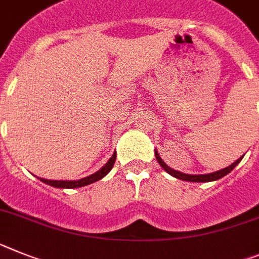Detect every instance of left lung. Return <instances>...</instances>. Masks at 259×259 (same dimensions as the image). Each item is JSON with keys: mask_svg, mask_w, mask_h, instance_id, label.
Wrapping results in <instances>:
<instances>
[{"mask_svg": "<svg viewBox=\"0 0 259 259\" xmlns=\"http://www.w3.org/2000/svg\"><path fill=\"white\" fill-rule=\"evenodd\" d=\"M154 154H156V160L158 161V163L161 165V167H162V169L165 170L167 174L173 176L174 178H177V180L187 181V182H212V181L220 180V178H223L224 176H227V174L231 173L232 170L235 169L238 163H240V161L242 160V157H244V156L240 157V158H238L237 161H235V162L232 163V165H229V166L224 167V169H222V170H218V171H213V173H208V174H186V173H182V171H178V170L171 169L170 166H167L166 163L163 162V160L161 158L160 154H158V152H157V151H154Z\"/></svg>", "mask_w": 259, "mask_h": 259, "instance_id": "1", "label": "left lung"}]
</instances>
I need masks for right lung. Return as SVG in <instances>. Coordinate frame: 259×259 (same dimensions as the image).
Here are the masks:
<instances>
[{
    "label": "right lung",
    "instance_id": "1",
    "mask_svg": "<svg viewBox=\"0 0 259 259\" xmlns=\"http://www.w3.org/2000/svg\"><path fill=\"white\" fill-rule=\"evenodd\" d=\"M115 158H116V152H114L111 157H110V160L103 165L98 171H96L94 174L89 177H85L82 180L78 181H51V180H46V178H40V177H37V180H40L41 182H44L46 185H50L52 187H57V189H77V187H83L88 186L90 183H94L97 181L102 180L103 177L107 176L110 173V170L112 169L115 163Z\"/></svg>",
    "mask_w": 259,
    "mask_h": 259
}]
</instances>
